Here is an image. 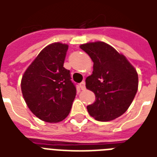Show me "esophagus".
<instances>
[{
    "mask_svg": "<svg viewBox=\"0 0 157 157\" xmlns=\"http://www.w3.org/2000/svg\"><path fill=\"white\" fill-rule=\"evenodd\" d=\"M80 87L82 90H85L86 89V83L85 82H82L81 84H80Z\"/></svg>",
    "mask_w": 157,
    "mask_h": 157,
    "instance_id": "obj_1",
    "label": "esophagus"
}]
</instances>
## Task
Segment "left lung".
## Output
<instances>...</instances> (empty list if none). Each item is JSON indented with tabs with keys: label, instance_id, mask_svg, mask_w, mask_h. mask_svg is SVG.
Here are the masks:
<instances>
[{
	"label": "left lung",
	"instance_id": "8db88e82",
	"mask_svg": "<svg viewBox=\"0 0 157 157\" xmlns=\"http://www.w3.org/2000/svg\"><path fill=\"white\" fill-rule=\"evenodd\" d=\"M93 61V71L86 79V89L96 101L87 106L89 114L98 121H111L124 114L138 90V74L124 55L104 42L80 46Z\"/></svg>",
	"mask_w": 157,
	"mask_h": 157
}]
</instances>
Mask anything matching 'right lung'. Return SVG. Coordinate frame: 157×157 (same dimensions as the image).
<instances>
[{
    "mask_svg": "<svg viewBox=\"0 0 157 157\" xmlns=\"http://www.w3.org/2000/svg\"><path fill=\"white\" fill-rule=\"evenodd\" d=\"M68 45L46 46L22 75V96L31 112L39 119L58 123L71 112L76 89L70 71L64 67Z\"/></svg>",
    "mask_w": 157,
    "mask_h": 157,
    "instance_id": "obj_1",
    "label": "right lung"
}]
</instances>
